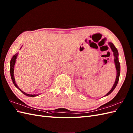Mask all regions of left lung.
<instances>
[{
    "instance_id": "1",
    "label": "left lung",
    "mask_w": 133,
    "mask_h": 133,
    "mask_svg": "<svg viewBox=\"0 0 133 133\" xmlns=\"http://www.w3.org/2000/svg\"><path fill=\"white\" fill-rule=\"evenodd\" d=\"M108 44L110 46L111 50H112V52H114V63H115V65L116 69V78L115 82V83L112 86V88H111V90L105 96V97L109 95L110 93L114 90V89L116 88V85L118 83V82H119L120 74V64L119 62V58H118V56H119V52H118L117 49L115 48V46H114V45L112 44V42H108Z\"/></svg>"
}]
</instances>
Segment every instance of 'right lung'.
I'll use <instances>...</instances> for the list:
<instances>
[{
    "label": "right lung",
    "instance_id": "1",
    "mask_svg": "<svg viewBox=\"0 0 133 133\" xmlns=\"http://www.w3.org/2000/svg\"><path fill=\"white\" fill-rule=\"evenodd\" d=\"M22 48V47H21L20 48V49ZM18 52L15 55H14L13 56V57L12 58L11 60H10V77H11V78H12V82L14 84V85L16 86V87L19 89V90L23 93L24 95H25L27 96H28V97H35V96H38L39 95L38 94H37V95H30V94H28V93H26V92H23L22 90H21V89L18 87V86L16 83V81H15V78H14V65H15V63H16V59H17V56H18Z\"/></svg>",
    "mask_w": 133,
    "mask_h": 133
}]
</instances>
